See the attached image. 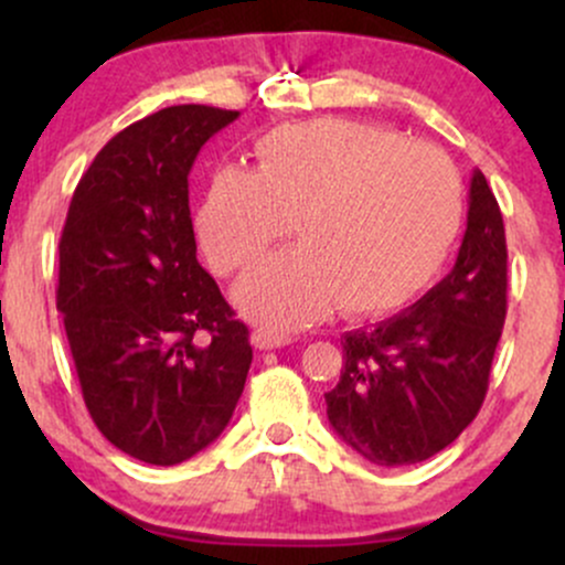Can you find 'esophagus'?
I'll return each mask as SVG.
<instances>
[{"label": "esophagus", "mask_w": 565, "mask_h": 565, "mask_svg": "<svg viewBox=\"0 0 565 565\" xmlns=\"http://www.w3.org/2000/svg\"><path fill=\"white\" fill-rule=\"evenodd\" d=\"M289 337L287 334H276V332H268V329H255L252 332V345L260 348V350H274V348H284L289 345Z\"/></svg>", "instance_id": "esophagus-1"}]
</instances>
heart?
Listing matches in <instances>:
<instances>
[{"instance_id": "b5f03b06", "label": "heart", "mask_w": 565, "mask_h": 565, "mask_svg": "<svg viewBox=\"0 0 565 565\" xmlns=\"http://www.w3.org/2000/svg\"><path fill=\"white\" fill-rule=\"evenodd\" d=\"M236 284L252 321L291 332L340 305L382 316L423 291L462 228V183L438 148L342 119L287 125L257 142V172L225 167L196 217L217 274H233L289 236Z\"/></svg>"}]
</instances>
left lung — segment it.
<instances>
[{
	"instance_id": "1",
	"label": "left lung",
	"mask_w": 565,
	"mask_h": 565,
	"mask_svg": "<svg viewBox=\"0 0 565 565\" xmlns=\"http://www.w3.org/2000/svg\"><path fill=\"white\" fill-rule=\"evenodd\" d=\"M468 231L451 274L393 319L342 337L327 417L382 468L417 465L476 419L508 313V244L499 204L476 170Z\"/></svg>"
}]
</instances>
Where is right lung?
<instances>
[{
    "label": "right lung",
    "mask_w": 565,
    "mask_h": 565,
    "mask_svg": "<svg viewBox=\"0 0 565 565\" xmlns=\"http://www.w3.org/2000/svg\"><path fill=\"white\" fill-rule=\"evenodd\" d=\"M236 119L170 106L121 129L82 174L57 244L84 404L116 449L161 468L225 430L252 364L249 329L196 260L188 206L201 146Z\"/></svg>",
    "instance_id": "right-lung-1"
}]
</instances>
